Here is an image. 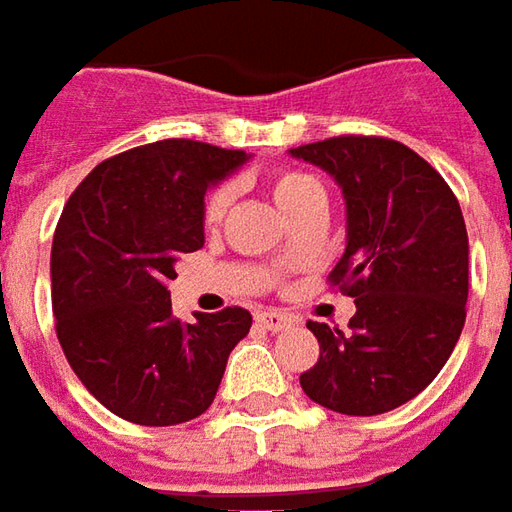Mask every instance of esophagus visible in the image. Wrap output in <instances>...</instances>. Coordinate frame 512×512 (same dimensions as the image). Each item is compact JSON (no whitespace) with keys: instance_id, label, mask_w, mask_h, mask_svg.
<instances>
[{"instance_id":"obj_1","label":"esophagus","mask_w":512,"mask_h":512,"mask_svg":"<svg viewBox=\"0 0 512 512\" xmlns=\"http://www.w3.org/2000/svg\"><path fill=\"white\" fill-rule=\"evenodd\" d=\"M294 322H297V319L291 314H285V311H260V314H257V325L271 330V333H280V330H285L288 325H294Z\"/></svg>"}]
</instances>
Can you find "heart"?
Here are the masks:
<instances>
[{"label": "heart", "mask_w": 512, "mask_h": 512, "mask_svg": "<svg viewBox=\"0 0 512 512\" xmlns=\"http://www.w3.org/2000/svg\"><path fill=\"white\" fill-rule=\"evenodd\" d=\"M271 196L280 204V210L288 215L291 210H297L302 201H308L311 196H322V184L302 170H277L271 176ZM229 198H232L229 184H218L207 193V198H204V224L207 227H215L224 218Z\"/></svg>", "instance_id": "b5f03b06"}]
</instances>
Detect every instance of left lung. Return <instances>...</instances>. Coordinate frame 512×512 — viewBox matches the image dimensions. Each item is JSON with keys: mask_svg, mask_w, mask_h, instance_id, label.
<instances>
[{"mask_svg": "<svg viewBox=\"0 0 512 512\" xmlns=\"http://www.w3.org/2000/svg\"><path fill=\"white\" fill-rule=\"evenodd\" d=\"M339 182L347 249L328 283L356 300L347 330L308 322L319 361L305 395L339 415L398 409L443 370L465 325L468 232L457 196L389 137L342 134L291 148Z\"/></svg>", "mask_w": 512, "mask_h": 512, "instance_id": "1", "label": "left lung"}]
</instances>
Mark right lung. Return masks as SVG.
Returning a JSON list of instances; mask_svg holds the SVG:
<instances>
[{
	"label": "right lung",
	"instance_id": "right-lung-1",
	"mask_svg": "<svg viewBox=\"0 0 512 512\" xmlns=\"http://www.w3.org/2000/svg\"><path fill=\"white\" fill-rule=\"evenodd\" d=\"M243 151L159 139L100 162L64 204L52 238V314L69 367L109 412L176 426L215 401L246 308L173 316L176 257L204 246V193Z\"/></svg>",
	"mask_w": 512,
	"mask_h": 512
}]
</instances>
